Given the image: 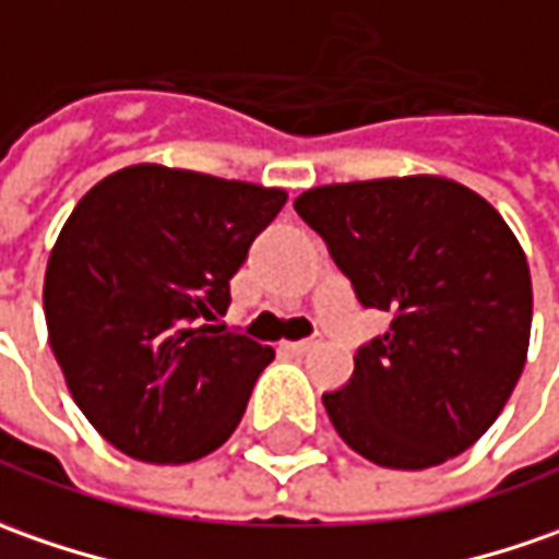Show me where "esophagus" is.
I'll return each mask as SVG.
<instances>
[{
	"label": "esophagus",
	"mask_w": 559,
	"mask_h": 559,
	"mask_svg": "<svg viewBox=\"0 0 559 559\" xmlns=\"http://www.w3.org/2000/svg\"><path fill=\"white\" fill-rule=\"evenodd\" d=\"M318 343H321V340H318V337L294 340V343H284V349H287V353H294V356H302V353H312Z\"/></svg>",
	"instance_id": "obj_1"
}]
</instances>
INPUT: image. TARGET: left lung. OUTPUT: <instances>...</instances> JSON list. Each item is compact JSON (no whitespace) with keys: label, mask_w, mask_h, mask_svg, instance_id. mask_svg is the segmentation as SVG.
Returning a JSON list of instances; mask_svg holds the SVG:
<instances>
[{"label":"left lung","mask_w":559,"mask_h":559,"mask_svg":"<svg viewBox=\"0 0 559 559\" xmlns=\"http://www.w3.org/2000/svg\"><path fill=\"white\" fill-rule=\"evenodd\" d=\"M361 306L390 312L321 402L340 439L393 471L467 452L508 405L530 353L532 278L501 213L467 185L402 176L302 191Z\"/></svg>","instance_id":"8db88e82"}]
</instances>
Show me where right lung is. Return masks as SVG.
Instances as JSON below:
<instances>
[{
  "instance_id": "1",
  "label": "right lung",
  "mask_w": 559,
  "mask_h": 559,
  "mask_svg": "<svg viewBox=\"0 0 559 559\" xmlns=\"http://www.w3.org/2000/svg\"><path fill=\"white\" fill-rule=\"evenodd\" d=\"M284 201V188L135 164L73 206L43 306L70 395L114 449L188 464L235 433L275 349L206 321Z\"/></svg>"
}]
</instances>
